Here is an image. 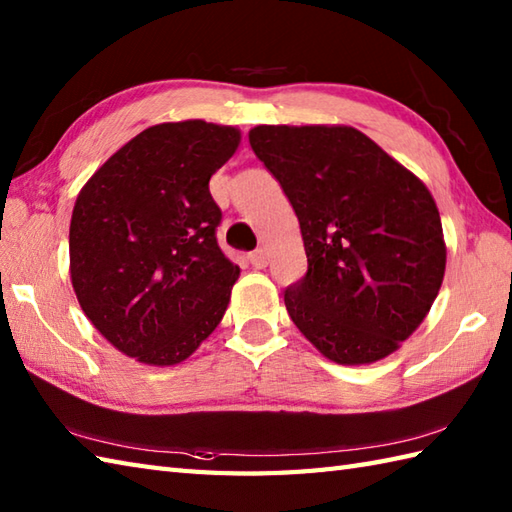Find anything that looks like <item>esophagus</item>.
Returning a JSON list of instances; mask_svg holds the SVG:
<instances>
[{"label":"esophagus","instance_id":"esophagus-1","mask_svg":"<svg viewBox=\"0 0 512 512\" xmlns=\"http://www.w3.org/2000/svg\"><path fill=\"white\" fill-rule=\"evenodd\" d=\"M248 259H250V264H253L257 270H262V268L268 266V253H266L264 248H259V250H255V253H250Z\"/></svg>","mask_w":512,"mask_h":512}]
</instances>
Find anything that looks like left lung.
Returning <instances> with one entry per match:
<instances>
[{"label":"left lung","mask_w":512,"mask_h":512,"mask_svg":"<svg viewBox=\"0 0 512 512\" xmlns=\"http://www.w3.org/2000/svg\"><path fill=\"white\" fill-rule=\"evenodd\" d=\"M248 140L301 226L308 273L286 288L290 319L339 365L396 352L427 317L447 266L429 189L347 125H259Z\"/></svg>","instance_id":"obj_1"}]
</instances>
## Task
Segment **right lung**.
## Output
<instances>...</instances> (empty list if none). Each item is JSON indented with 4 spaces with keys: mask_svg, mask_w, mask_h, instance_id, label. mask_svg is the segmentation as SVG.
<instances>
[{
    "mask_svg": "<svg viewBox=\"0 0 512 512\" xmlns=\"http://www.w3.org/2000/svg\"><path fill=\"white\" fill-rule=\"evenodd\" d=\"M239 129L160 123L85 182L70 222V277L85 317L118 352L167 367L222 321L239 266L217 246L209 180Z\"/></svg>",
    "mask_w": 512,
    "mask_h": 512,
    "instance_id": "1",
    "label": "right lung"
}]
</instances>
